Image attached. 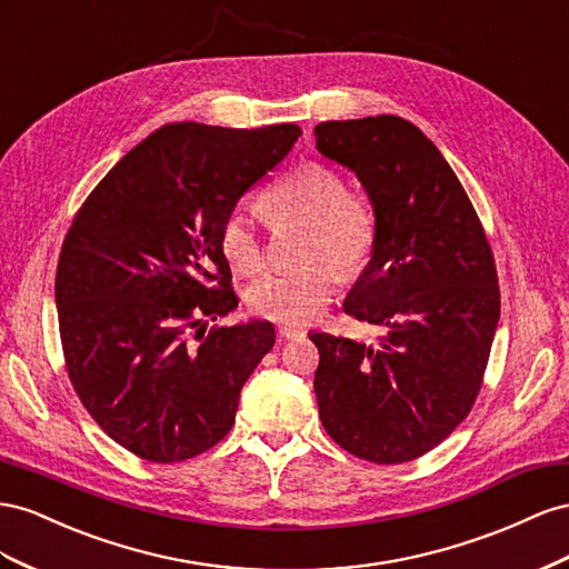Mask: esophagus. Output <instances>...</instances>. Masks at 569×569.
Here are the masks:
<instances>
[{
    "label": "esophagus",
    "instance_id": "1",
    "mask_svg": "<svg viewBox=\"0 0 569 569\" xmlns=\"http://www.w3.org/2000/svg\"><path fill=\"white\" fill-rule=\"evenodd\" d=\"M279 336L283 340H293V338H300L305 336V331L300 327H290V323H283V327H279Z\"/></svg>",
    "mask_w": 569,
    "mask_h": 569
}]
</instances>
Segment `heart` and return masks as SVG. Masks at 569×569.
I'll return each mask as SVG.
<instances>
[{"mask_svg":"<svg viewBox=\"0 0 569 569\" xmlns=\"http://www.w3.org/2000/svg\"><path fill=\"white\" fill-rule=\"evenodd\" d=\"M259 209L269 229L286 223L307 226L305 271L269 273L257 279L246 293L250 312L281 323H305L323 315L331 305L338 273L357 279L377 248L379 221L375 204L362 190L348 188L346 176L323 161H305L273 183ZM219 250L229 267L254 273L264 267V240L250 217L238 209L219 223Z\"/></svg>","mask_w":569,"mask_h":569,"instance_id":"1","label":"heart"}]
</instances>
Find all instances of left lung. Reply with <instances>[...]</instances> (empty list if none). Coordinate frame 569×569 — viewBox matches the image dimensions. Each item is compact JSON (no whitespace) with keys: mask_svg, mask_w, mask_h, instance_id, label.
<instances>
[{"mask_svg":"<svg viewBox=\"0 0 569 569\" xmlns=\"http://www.w3.org/2000/svg\"><path fill=\"white\" fill-rule=\"evenodd\" d=\"M317 148L355 171L379 221L371 262L343 310L375 346L312 333L321 425L350 456L410 462L472 412L500 317L491 242L456 171L400 117L315 126Z\"/></svg>","mask_w":569,"mask_h":569,"instance_id":"left-lung-1","label":"left lung"}]
</instances>
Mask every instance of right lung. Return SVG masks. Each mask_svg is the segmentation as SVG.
I'll list each match as a JSON object with an SVG mask.
<instances>
[{"mask_svg": "<svg viewBox=\"0 0 569 569\" xmlns=\"http://www.w3.org/2000/svg\"><path fill=\"white\" fill-rule=\"evenodd\" d=\"M298 136L296 123H169L69 226L54 279L63 365L97 427L140 460L173 465L214 448L273 348L269 321L207 323L238 307L219 223Z\"/></svg>", "mask_w": 569, "mask_h": 569, "instance_id": "add662e5", "label": "right lung"}]
</instances>
